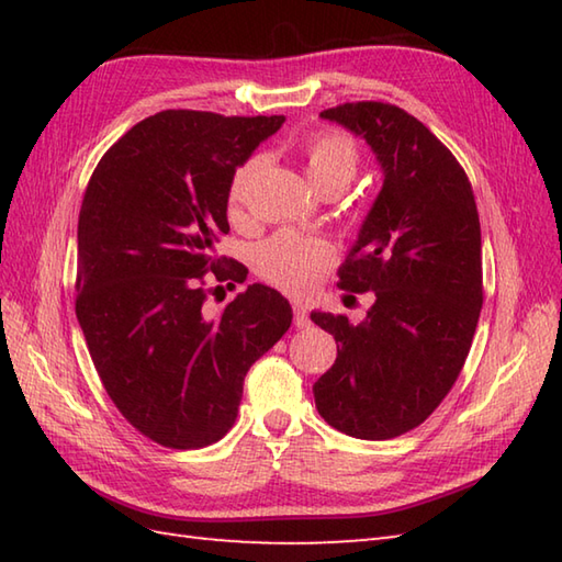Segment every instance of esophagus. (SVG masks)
Listing matches in <instances>:
<instances>
[{"label":"esophagus","mask_w":562,"mask_h":562,"mask_svg":"<svg viewBox=\"0 0 562 562\" xmlns=\"http://www.w3.org/2000/svg\"><path fill=\"white\" fill-rule=\"evenodd\" d=\"M292 314H294V326H296V328H306L308 324H312V321H308V312H306L304 304L294 302V304H292Z\"/></svg>","instance_id":"esophagus-1"}]
</instances>
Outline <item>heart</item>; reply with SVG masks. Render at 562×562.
<instances>
[{
	"label": "heart",
	"mask_w": 562,
	"mask_h": 562,
	"mask_svg": "<svg viewBox=\"0 0 562 562\" xmlns=\"http://www.w3.org/2000/svg\"><path fill=\"white\" fill-rule=\"evenodd\" d=\"M304 164L312 183L326 190L345 188L360 166V147L342 130H318L304 142ZM266 166L262 157H250L234 171L229 190H226V205L232 214H241L250 193V186ZM338 254L328 238L308 236L300 232H278L254 250V268L262 280L290 294H308L326 278L336 266Z\"/></svg>",
	"instance_id": "heart-1"
}]
</instances>
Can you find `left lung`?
<instances>
[{
    "label": "left lung",
    "mask_w": 562,
    "mask_h": 562,
    "mask_svg": "<svg viewBox=\"0 0 562 562\" xmlns=\"http://www.w3.org/2000/svg\"><path fill=\"white\" fill-rule=\"evenodd\" d=\"M321 117L367 139L384 186L338 272L340 290L372 292L367 318L312 314L338 342L314 398L340 432L391 439L435 413L469 357L483 306L479 207L457 157L398 105L340 103Z\"/></svg>",
    "instance_id": "obj_1"
}]
</instances>
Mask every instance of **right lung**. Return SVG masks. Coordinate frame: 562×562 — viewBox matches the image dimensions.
Segmentation results:
<instances>
[{
	"label": "right lung",
	"instance_id": "add662e5",
	"mask_svg": "<svg viewBox=\"0 0 562 562\" xmlns=\"http://www.w3.org/2000/svg\"><path fill=\"white\" fill-rule=\"evenodd\" d=\"M282 123L161 111L130 127L89 178L77 318L115 408L161 447L200 449L229 432L250 364L292 324L290 302L266 284H248L214 318L202 312L210 272L246 280L241 262L212 250L229 232L236 166Z\"/></svg>",
	"mask_w": 562,
	"mask_h": 562
}]
</instances>
